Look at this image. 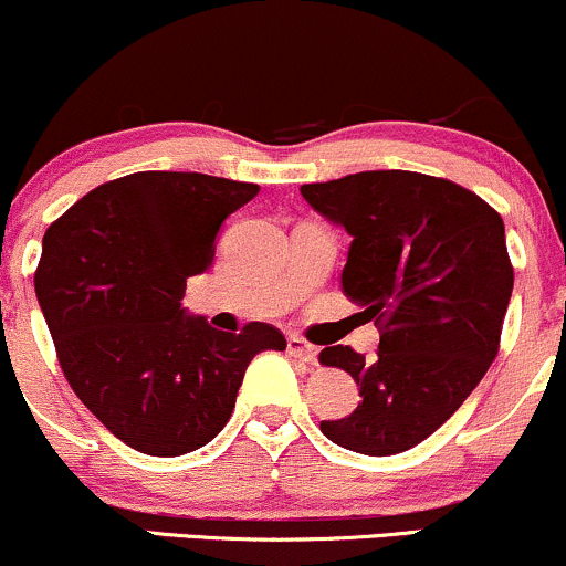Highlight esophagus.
<instances>
[{"label": "esophagus", "mask_w": 566, "mask_h": 566, "mask_svg": "<svg viewBox=\"0 0 566 566\" xmlns=\"http://www.w3.org/2000/svg\"><path fill=\"white\" fill-rule=\"evenodd\" d=\"M287 350L292 356H295V359L305 361V365H316V359H319V348H316L314 343L303 340V337H297V335L287 337Z\"/></svg>", "instance_id": "34e87169"}]
</instances>
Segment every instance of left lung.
Segmentation results:
<instances>
[{"label":"left lung","mask_w":566,"mask_h":566,"mask_svg":"<svg viewBox=\"0 0 566 566\" xmlns=\"http://www.w3.org/2000/svg\"><path fill=\"white\" fill-rule=\"evenodd\" d=\"M301 193L354 237L343 292L380 327L378 359L350 346L319 354L361 396L346 418L322 420V433L375 458L405 452L450 420L495 361L513 290L503 218L469 188L407 170Z\"/></svg>","instance_id":"8db88e82"}]
</instances>
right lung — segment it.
Masks as SVG:
<instances>
[{"label":"right lung","instance_id":"obj_1","mask_svg":"<svg viewBox=\"0 0 566 566\" xmlns=\"http://www.w3.org/2000/svg\"><path fill=\"white\" fill-rule=\"evenodd\" d=\"M261 186L133 172L93 188L42 239L34 290L82 405L143 454L175 458L229 423L244 369L287 340L263 322L220 333L180 308L216 261L223 220Z\"/></svg>","mask_w":566,"mask_h":566}]
</instances>
